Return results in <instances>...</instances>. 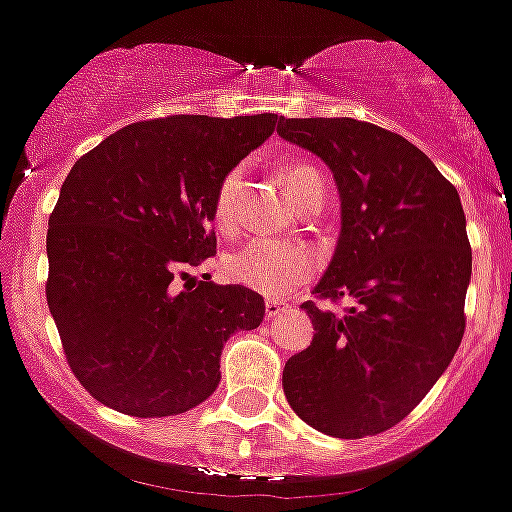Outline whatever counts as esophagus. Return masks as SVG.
<instances>
[{"label":"esophagus","instance_id":"obj_1","mask_svg":"<svg viewBox=\"0 0 512 512\" xmlns=\"http://www.w3.org/2000/svg\"><path fill=\"white\" fill-rule=\"evenodd\" d=\"M283 311H286V303H281V301H266V316H268V318L281 316Z\"/></svg>","mask_w":512,"mask_h":512}]
</instances>
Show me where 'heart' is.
<instances>
[{"instance_id":"heart-1","label":"heart","mask_w":512,"mask_h":512,"mask_svg":"<svg viewBox=\"0 0 512 512\" xmlns=\"http://www.w3.org/2000/svg\"><path fill=\"white\" fill-rule=\"evenodd\" d=\"M241 179H244V169L236 166L221 179L219 191H216L214 221L221 231H231L236 224ZM281 181L288 199L296 206H301L318 191H326L321 171L301 164V161L281 166ZM313 268H316L313 251L303 244H293V241L254 239L241 249L231 251L226 258V276L231 281L271 298L291 293L298 283L311 276Z\"/></svg>"}]
</instances>
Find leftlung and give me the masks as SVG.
<instances>
[{"instance_id":"8db88e82","label":"left lung","mask_w":512,"mask_h":512,"mask_svg":"<svg viewBox=\"0 0 512 512\" xmlns=\"http://www.w3.org/2000/svg\"><path fill=\"white\" fill-rule=\"evenodd\" d=\"M278 136L316 154L341 196L336 251L303 303L313 341L288 358L283 393L333 438L401 423L453 361L465 331L473 254L455 186L401 134L368 121L281 119Z\"/></svg>"}]
</instances>
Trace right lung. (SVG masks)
<instances>
[{
	"mask_svg": "<svg viewBox=\"0 0 512 512\" xmlns=\"http://www.w3.org/2000/svg\"><path fill=\"white\" fill-rule=\"evenodd\" d=\"M276 119L139 121L72 166L49 216L47 303L74 376L99 403L136 418L191 411L219 386L231 333L261 326L256 291L196 281L189 268L216 256L221 179Z\"/></svg>",
	"mask_w": 512,
	"mask_h": 512,
	"instance_id": "add662e5",
	"label": "right lung"
}]
</instances>
